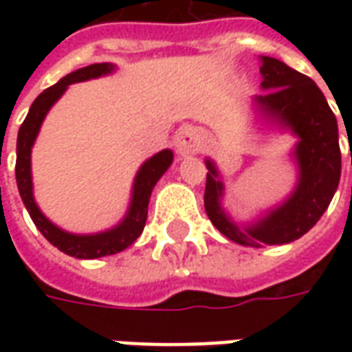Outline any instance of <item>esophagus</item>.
I'll return each instance as SVG.
<instances>
[{"label": "esophagus", "instance_id": "1", "mask_svg": "<svg viewBox=\"0 0 352 352\" xmlns=\"http://www.w3.org/2000/svg\"><path fill=\"white\" fill-rule=\"evenodd\" d=\"M175 148L181 156L196 154L201 151V135L198 128L194 126H183L175 135Z\"/></svg>", "mask_w": 352, "mask_h": 352}]
</instances>
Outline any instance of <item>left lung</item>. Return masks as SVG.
<instances>
[{
  "mask_svg": "<svg viewBox=\"0 0 352 352\" xmlns=\"http://www.w3.org/2000/svg\"><path fill=\"white\" fill-rule=\"evenodd\" d=\"M260 87L265 92L254 96V107L267 122L290 130L298 138L292 153L298 164V184L279 207L254 224L239 226L222 209L224 184L214 162L207 158L209 173L204 196L207 217L222 236L245 247L285 245L307 234L330 206L341 177L338 120L324 94L309 77L277 58L260 56Z\"/></svg>",
  "mask_w": 352,
  "mask_h": 352,
  "instance_id": "obj_1",
  "label": "left lung"
}]
</instances>
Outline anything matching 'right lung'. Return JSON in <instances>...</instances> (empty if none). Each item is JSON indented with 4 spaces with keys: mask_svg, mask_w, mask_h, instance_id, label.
<instances>
[{
    "mask_svg": "<svg viewBox=\"0 0 352 352\" xmlns=\"http://www.w3.org/2000/svg\"><path fill=\"white\" fill-rule=\"evenodd\" d=\"M115 72L113 64H92L77 69V72L65 75L64 79H60L54 87L47 88L41 92L30 107L26 120L22 122L19 130V139H16V184H19L20 198L26 206L28 213L32 217V221L41 232L43 236L47 237V241L54 245L69 256L75 258H101V256H109V254H116V252L128 249L145 228L146 222V211H148V199L153 194L154 184L160 181V177L168 171V168L173 162V153L169 148H164L158 154H154L153 158L139 168L135 181H133V188H131V201L128 207V213L122 221L116 224L115 228L105 230L100 234H88V236H80V234H69L65 230L58 228L52 222L41 213V209L37 207L34 198V183H32V146L35 143V138L41 130V124L45 116L50 111V107L56 103L62 94L67 90L69 85L73 82H80V80L98 79L101 75H109Z\"/></svg>",
    "mask_w": 352,
    "mask_h": 352,
    "instance_id": "1",
    "label": "right lung"
}]
</instances>
